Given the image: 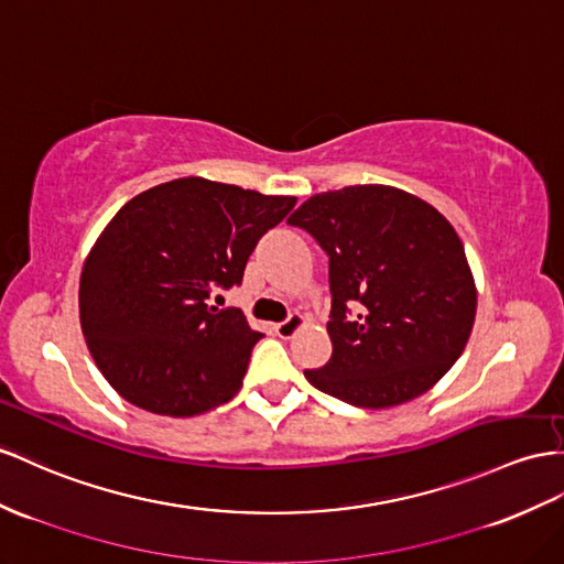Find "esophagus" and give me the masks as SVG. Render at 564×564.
<instances>
[{"instance_id":"esophagus-1","label":"esophagus","mask_w":564,"mask_h":564,"mask_svg":"<svg viewBox=\"0 0 564 564\" xmlns=\"http://www.w3.org/2000/svg\"><path fill=\"white\" fill-rule=\"evenodd\" d=\"M302 324H305V316H302L300 312H293L291 316H288V319H283L281 324H276V334H279L281 338H293Z\"/></svg>"}]
</instances>
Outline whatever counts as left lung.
I'll return each instance as SVG.
<instances>
[{"label": "left lung", "mask_w": 564, "mask_h": 564, "mask_svg": "<svg viewBox=\"0 0 564 564\" xmlns=\"http://www.w3.org/2000/svg\"><path fill=\"white\" fill-rule=\"evenodd\" d=\"M328 254L334 352L307 369L319 391L381 410L424 395L469 340L476 285L455 228L393 185L319 193L291 214Z\"/></svg>", "instance_id": "left-lung-1"}]
</instances>
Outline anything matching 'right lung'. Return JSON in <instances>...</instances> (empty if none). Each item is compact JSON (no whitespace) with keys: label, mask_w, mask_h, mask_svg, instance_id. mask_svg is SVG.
<instances>
[{"label":"right lung","mask_w":564,"mask_h":564,"mask_svg":"<svg viewBox=\"0 0 564 564\" xmlns=\"http://www.w3.org/2000/svg\"><path fill=\"white\" fill-rule=\"evenodd\" d=\"M295 197L187 176L128 199L80 273V326L97 369L135 408L195 416L234 398L262 338L212 307Z\"/></svg>","instance_id":"1"}]
</instances>
